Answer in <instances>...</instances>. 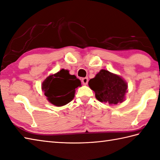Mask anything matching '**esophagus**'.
Instances as JSON below:
<instances>
[{
    "instance_id": "obj_1",
    "label": "esophagus",
    "mask_w": 160,
    "mask_h": 160,
    "mask_svg": "<svg viewBox=\"0 0 160 160\" xmlns=\"http://www.w3.org/2000/svg\"><path fill=\"white\" fill-rule=\"evenodd\" d=\"M88 78H83L82 79V82L83 84H84V85H86V84H87V83H88Z\"/></svg>"
}]
</instances>
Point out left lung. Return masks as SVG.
Returning a JSON list of instances; mask_svg holds the SVG:
<instances>
[{
  "instance_id": "1",
  "label": "left lung",
  "mask_w": 160,
  "mask_h": 160,
  "mask_svg": "<svg viewBox=\"0 0 160 160\" xmlns=\"http://www.w3.org/2000/svg\"><path fill=\"white\" fill-rule=\"evenodd\" d=\"M89 86L100 102L110 105L123 102L128 88L127 83L120 76L105 69L89 81Z\"/></svg>"
}]
</instances>
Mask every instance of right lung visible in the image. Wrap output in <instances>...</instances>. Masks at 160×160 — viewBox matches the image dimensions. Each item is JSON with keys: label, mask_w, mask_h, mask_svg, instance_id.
<instances>
[{"label": "right lung", "mask_w": 160, "mask_h": 160, "mask_svg": "<svg viewBox=\"0 0 160 160\" xmlns=\"http://www.w3.org/2000/svg\"><path fill=\"white\" fill-rule=\"evenodd\" d=\"M81 86L80 80L68 71L62 69L50 76L42 83V90L50 102L56 106H62L74 98L75 91Z\"/></svg>", "instance_id": "1"}]
</instances>
